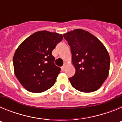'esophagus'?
Segmentation results:
<instances>
[{
	"label": "esophagus",
	"mask_w": 122,
	"mask_h": 122,
	"mask_svg": "<svg viewBox=\"0 0 122 122\" xmlns=\"http://www.w3.org/2000/svg\"><path fill=\"white\" fill-rule=\"evenodd\" d=\"M66 65H67V64H66V63H65L64 64H63V66H62V70L63 71H64L65 70V68H66Z\"/></svg>",
	"instance_id": "esophagus-1"
}]
</instances>
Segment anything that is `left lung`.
I'll return each instance as SVG.
<instances>
[{
    "label": "left lung",
    "instance_id": "left-lung-1",
    "mask_svg": "<svg viewBox=\"0 0 122 122\" xmlns=\"http://www.w3.org/2000/svg\"><path fill=\"white\" fill-rule=\"evenodd\" d=\"M70 46L76 73L69 78L71 86L82 92H92L100 88L108 76L110 57L97 38L82 29L63 35Z\"/></svg>",
    "mask_w": 122,
    "mask_h": 122
}]
</instances>
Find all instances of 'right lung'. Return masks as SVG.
Wrapping results in <instances>:
<instances>
[{
	"label": "right lung",
	"instance_id": "1",
	"mask_svg": "<svg viewBox=\"0 0 122 122\" xmlns=\"http://www.w3.org/2000/svg\"><path fill=\"white\" fill-rule=\"evenodd\" d=\"M63 39L62 34L40 31L25 40L13 56L15 74L28 91L41 93L54 85L61 69L52 51Z\"/></svg>",
	"mask_w": 122,
	"mask_h": 122
}]
</instances>
